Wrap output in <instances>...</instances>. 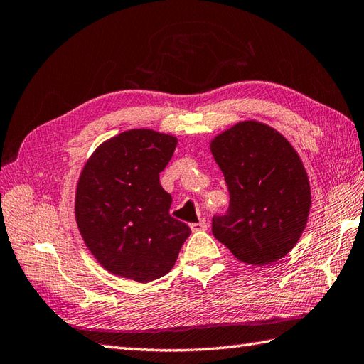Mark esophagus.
<instances>
[{
	"instance_id": "34e87169",
	"label": "esophagus",
	"mask_w": 364,
	"mask_h": 364,
	"mask_svg": "<svg viewBox=\"0 0 364 364\" xmlns=\"http://www.w3.org/2000/svg\"><path fill=\"white\" fill-rule=\"evenodd\" d=\"M190 228L191 232H202V230H207V223L202 219L198 224H190Z\"/></svg>"
}]
</instances>
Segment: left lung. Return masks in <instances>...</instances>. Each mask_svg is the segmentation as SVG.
<instances>
[{
  "label": "left lung",
  "instance_id": "1",
  "mask_svg": "<svg viewBox=\"0 0 364 364\" xmlns=\"http://www.w3.org/2000/svg\"><path fill=\"white\" fill-rule=\"evenodd\" d=\"M223 171L230 213L213 219V235L239 262H277L307 225L312 193L303 161L279 131L242 120L210 140Z\"/></svg>",
  "mask_w": 364,
  "mask_h": 364
}]
</instances>
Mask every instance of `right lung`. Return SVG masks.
<instances>
[{
    "mask_svg": "<svg viewBox=\"0 0 364 364\" xmlns=\"http://www.w3.org/2000/svg\"><path fill=\"white\" fill-rule=\"evenodd\" d=\"M177 137L148 128L123 131L95 148L80 173L75 223L105 270L136 282L170 272L191 233L170 216L171 196L159 182Z\"/></svg>",
    "mask_w": 364,
    "mask_h": 364,
    "instance_id": "1",
    "label": "right lung"
}]
</instances>
